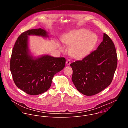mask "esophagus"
<instances>
[{"instance_id":"34e87169","label":"esophagus","mask_w":128,"mask_h":128,"mask_svg":"<svg viewBox=\"0 0 128 128\" xmlns=\"http://www.w3.org/2000/svg\"><path fill=\"white\" fill-rule=\"evenodd\" d=\"M66 64L67 65H70V64H71V61H70V60H69V59L67 60L66 61Z\"/></svg>"}]
</instances>
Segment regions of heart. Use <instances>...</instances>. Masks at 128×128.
Wrapping results in <instances>:
<instances>
[{
	"label": "heart",
	"instance_id": "heart-1",
	"mask_svg": "<svg viewBox=\"0 0 128 128\" xmlns=\"http://www.w3.org/2000/svg\"><path fill=\"white\" fill-rule=\"evenodd\" d=\"M62 41L64 44L70 45L68 52L72 56L80 58L90 54L96 42L97 36L86 29H79L66 34ZM59 46L62 50L64 49L60 45Z\"/></svg>",
	"mask_w": 128,
	"mask_h": 128
}]
</instances>
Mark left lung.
Returning a JSON list of instances; mask_svg holds the SVG:
<instances>
[{
    "label": "left lung",
    "mask_w": 128,
    "mask_h": 128,
    "mask_svg": "<svg viewBox=\"0 0 128 128\" xmlns=\"http://www.w3.org/2000/svg\"><path fill=\"white\" fill-rule=\"evenodd\" d=\"M117 66L115 45L109 36L104 34L102 41L96 50L82 60L70 64L73 70L72 81L82 94L94 95L110 85Z\"/></svg>",
    "instance_id": "left-lung-1"
}]
</instances>
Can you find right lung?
I'll return each mask as SVG.
<instances>
[{
  "label": "right lung",
  "mask_w": 128,
  "mask_h": 128,
  "mask_svg": "<svg viewBox=\"0 0 128 128\" xmlns=\"http://www.w3.org/2000/svg\"><path fill=\"white\" fill-rule=\"evenodd\" d=\"M48 36L41 28L29 30L17 38L12 52L10 68L14 82L19 89L30 95L47 91L51 87L54 76L66 65L64 58L45 55L34 59L29 55L28 36Z\"/></svg>",
  "instance_id": "obj_1"
}]
</instances>
